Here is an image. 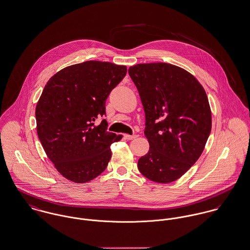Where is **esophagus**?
Returning <instances> with one entry per match:
<instances>
[{
  "label": "esophagus",
  "mask_w": 250,
  "mask_h": 250,
  "mask_svg": "<svg viewBox=\"0 0 250 250\" xmlns=\"http://www.w3.org/2000/svg\"><path fill=\"white\" fill-rule=\"evenodd\" d=\"M124 136H125L126 139L132 140V139H135L137 136H136V135H127V134H126V135H124Z\"/></svg>",
  "instance_id": "1"
}]
</instances>
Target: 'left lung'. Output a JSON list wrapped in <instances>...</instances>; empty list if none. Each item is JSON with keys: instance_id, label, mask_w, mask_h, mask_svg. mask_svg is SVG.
I'll list each match as a JSON object with an SVG mask.
<instances>
[{"instance_id": "obj_1", "label": "left lung", "mask_w": 250, "mask_h": 250, "mask_svg": "<svg viewBox=\"0 0 250 250\" xmlns=\"http://www.w3.org/2000/svg\"><path fill=\"white\" fill-rule=\"evenodd\" d=\"M128 71L143 105L150 145L138 170L152 182H175L201 157L210 135L206 92L193 74L172 64H136Z\"/></svg>"}]
</instances>
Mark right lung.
I'll use <instances>...</instances> for the list:
<instances>
[{
	"label": "right lung",
	"instance_id": "1",
	"mask_svg": "<svg viewBox=\"0 0 250 250\" xmlns=\"http://www.w3.org/2000/svg\"><path fill=\"white\" fill-rule=\"evenodd\" d=\"M127 67L86 61L62 68L49 78L35 109L37 135L47 158L68 181L98 177L112 157L111 144L122 135L107 132L105 103L124 78Z\"/></svg>",
	"mask_w": 250,
	"mask_h": 250
}]
</instances>
